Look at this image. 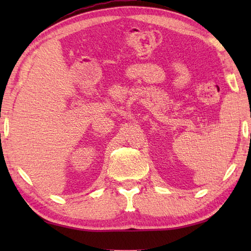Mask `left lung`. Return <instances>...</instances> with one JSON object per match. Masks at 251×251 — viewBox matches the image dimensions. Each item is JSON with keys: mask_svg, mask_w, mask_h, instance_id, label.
Masks as SVG:
<instances>
[{"mask_svg": "<svg viewBox=\"0 0 251 251\" xmlns=\"http://www.w3.org/2000/svg\"><path fill=\"white\" fill-rule=\"evenodd\" d=\"M250 136H251V135H250Z\"/></svg>", "mask_w": 251, "mask_h": 251, "instance_id": "left-lung-1", "label": "left lung"}]
</instances>
